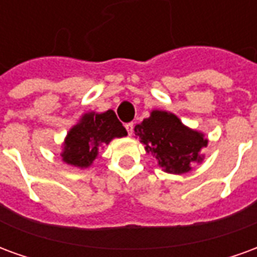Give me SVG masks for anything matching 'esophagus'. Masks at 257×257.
<instances>
[{
	"instance_id": "obj_1",
	"label": "esophagus",
	"mask_w": 257,
	"mask_h": 257,
	"mask_svg": "<svg viewBox=\"0 0 257 257\" xmlns=\"http://www.w3.org/2000/svg\"><path fill=\"white\" fill-rule=\"evenodd\" d=\"M134 122H128V123H125V128H126V131H128V135L131 136V135L134 134Z\"/></svg>"
}]
</instances>
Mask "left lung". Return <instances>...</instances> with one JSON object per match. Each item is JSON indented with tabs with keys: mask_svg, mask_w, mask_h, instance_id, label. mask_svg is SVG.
<instances>
[{
	"mask_svg": "<svg viewBox=\"0 0 257 257\" xmlns=\"http://www.w3.org/2000/svg\"><path fill=\"white\" fill-rule=\"evenodd\" d=\"M135 135L169 173L189 172L193 162L202 161L199 151L208 145L204 135L184 126L175 114L158 110L135 126Z\"/></svg>",
	"mask_w": 257,
	"mask_h": 257,
	"instance_id": "8db88e82",
	"label": "left lung"
}]
</instances>
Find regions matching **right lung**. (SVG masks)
Instances as JSON below:
<instances>
[{"label": "right lung", "instance_id": "right-lung-1", "mask_svg": "<svg viewBox=\"0 0 257 257\" xmlns=\"http://www.w3.org/2000/svg\"><path fill=\"white\" fill-rule=\"evenodd\" d=\"M122 136H126V129L112 110L101 114H85L67 134L62 153L63 161L74 167H89L101 145H108L114 138Z\"/></svg>", "mask_w": 257, "mask_h": 257}]
</instances>
